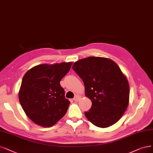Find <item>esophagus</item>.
Returning a JSON list of instances; mask_svg holds the SVG:
<instances>
[{
  "label": "esophagus",
  "mask_w": 153,
  "mask_h": 153,
  "mask_svg": "<svg viewBox=\"0 0 153 153\" xmlns=\"http://www.w3.org/2000/svg\"><path fill=\"white\" fill-rule=\"evenodd\" d=\"M80 99H81V97H80V96H79V95H75V96L74 99H73V100H74V101H76V102H78V101H79V100H80Z\"/></svg>",
  "instance_id": "esophagus-1"
}]
</instances>
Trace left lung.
I'll use <instances>...</instances> for the list:
<instances>
[{
  "label": "left lung",
  "mask_w": 153,
  "mask_h": 153,
  "mask_svg": "<svg viewBox=\"0 0 153 153\" xmlns=\"http://www.w3.org/2000/svg\"><path fill=\"white\" fill-rule=\"evenodd\" d=\"M73 69L83 82L85 95L92 105L85 115L99 127L111 126L122 117L129 105V85L114 61L90 56L77 61Z\"/></svg>",
  "instance_id": "8db88e82"
}]
</instances>
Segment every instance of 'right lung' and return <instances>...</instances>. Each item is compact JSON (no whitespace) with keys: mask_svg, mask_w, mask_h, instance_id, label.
I'll return each mask as SVG.
<instances>
[{"mask_svg":"<svg viewBox=\"0 0 153 153\" xmlns=\"http://www.w3.org/2000/svg\"><path fill=\"white\" fill-rule=\"evenodd\" d=\"M72 63L37 65L23 76L19 102L26 115L35 124L51 127L66 113L70 102L65 98L59 82Z\"/></svg>","mask_w":153,"mask_h":153,"instance_id":"1","label":"right lung"}]
</instances>
